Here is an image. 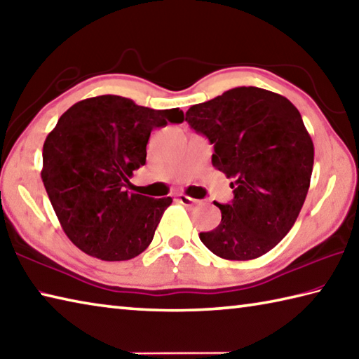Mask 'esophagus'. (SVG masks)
Listing matches in <instances>:
<instances>
[{
  "label": "esophagus",
  "instance_id": "1",
  "mask_svg": "<svg viewBox=\"0 0 359 359\" xmlns=\"http://www.w3.org/2000/svg\"><path fill=\"white\" fill-rule=\"evenodd\" d=\"M179 201L182 202V204L185 205H190V204H198V199H193L190 196H187V194H179Z\"/></svg>",
  "mask_w": 359,
  "mask_h": 359
}]
</instances>
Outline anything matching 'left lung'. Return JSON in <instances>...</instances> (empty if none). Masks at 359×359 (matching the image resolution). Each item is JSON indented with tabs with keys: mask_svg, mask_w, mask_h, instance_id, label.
<instances>
[{
	"mask_svg": "<svg viewBox=\"0 0 359 359\" xmlns=\"http://www.w3.org/2000/svg\"><path fill=\"white\" fill-rule=\"evenodd\" d=\"M185 121L213 144L212 165L233 179L232 202H215L221 223L201 242L227 260L264 256L287 236L309 190L314 144L302 114L283 95L242 86L193 105Z\"/></svg>",
	"mask_w": 359,
	"mask_h": 359,
	"instance_id": "left-lung-1",
	"label": "left lung"
}]
</instances>
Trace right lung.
I'll list each match as a JSON object with an SVG mask.
<instances>
[{"instance_id":"1","label":"right lung","mask_w":359,"mask_h":359,"mask_svg":"<svg viewBox=\"0 0 359 359\" xmlns=\"http://www.w3.org/2000/svg\"><path fill=\"white\" fill-rule=\"evenodd\" d=\"M184 122L179 108L152 109L121 95L75 103L43 142L42 182L70 242L89 256L128 260L151 245L171 198L128 193L146 165L154 128Z\"/></svg>"}]
</instances>
